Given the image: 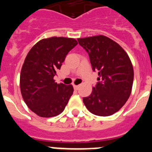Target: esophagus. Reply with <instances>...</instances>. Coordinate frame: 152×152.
I'll return each instance as SVG.
<instances>
[{"label":"esophagus","instance_id":"esophagus-1","mask_svg":"<svg viewBox=\"0 0 152 152\" xmlns=\"http://www.w3.org/2000/svg\"><path fill=\"white\" fill-rule=\"evenodd\" d=\"M79 86H76V85H73V88H74L75 90H78L79 89Z\"/></svg>","mask_w":152,"mask_h":152}]
</instances>
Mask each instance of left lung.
I'll use <instances>...</instances> for the list:
<instances>
[{
	"label": "left lung",
	"mask_w": 152,
	"mask_h": 152,
	"mask_svg": "<svg viewBox=\"0 0 152 152\" xmlns=\"http://www.w3.org/2000/svg\"><path fill=\"white\" fill-rule=\"evenodd\" d=\"M88 53L92 70H98V83L90 96L83 99L92 114L109 116L118 112L129 98L134 80L132 64L117 43L105 36L79 38Z\"/></svg>",
	"instance_id": "1"
}]
</instances>
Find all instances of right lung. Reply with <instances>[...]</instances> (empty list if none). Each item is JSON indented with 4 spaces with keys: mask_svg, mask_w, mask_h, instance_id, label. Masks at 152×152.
<instances>
[{
    "mask_svg": "<svg viewBox=\"0 0 152 152\" xmlns=\"http://www.w3.org/2000/svg\"><path fill=\"white\" fill-rule=\"evenodd\" d=\"M72 38L43 39L30 49L21 69L20 86L25 103L40 117L63 113L73 93L72 85L57 84L53 77L68 53L77 45Z\"/></svg>",
    "mask_w": 152,
    "mask_h": 152,
    "instance_id": "add662e5",
    "label": "right lung"
}]
</instances>
